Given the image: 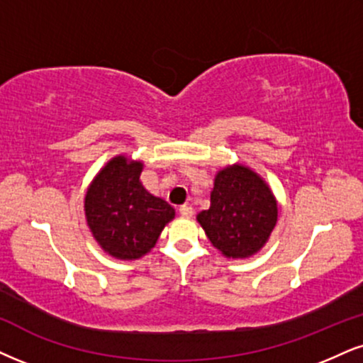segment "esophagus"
<instances>
[{"mask_svg": "<svg viewBox=\"0 0 363 363\" xmlns=\"http://www.w3.org/2000/svg\"><path fill=\"white\" fill-rule=\"evenodd\" d=\"M180 216L183 218L194 217V208H191L190 205H182V207H180Z\"/></svg>", "mask_w": 363, "mask_h": 363, "instance_id": "esophagus-1", "label": "esophagus"}]
</instances>
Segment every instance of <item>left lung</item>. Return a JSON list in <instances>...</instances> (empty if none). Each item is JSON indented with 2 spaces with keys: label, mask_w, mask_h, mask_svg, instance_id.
<instances>
[{
  "label": "left lung",
  "mask_w": 363,
  "mask_h": 363,
  "mask_svg": "<svg viewBox=\"0 0 363 363\" xmlns=\"http://www.w3.org/2000/svg\"><path fill=\"white\" fill-rule=\"evenodd\" d=\"M205 235L227 259H249L269 240L277 222V200L267 182L242 163L218 169L210 208L196 216Z\"/></svg>",
  "instance_id": "8db88e82"
}]
</instances>
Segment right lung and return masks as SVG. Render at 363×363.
I'll list each match as a JSON object with an SVG mask.
<instances>
[{
    "mask_svg": "<svg viewBox=\"0 0 363 363\" xmlns=\"http://www.w3.org/2000/svg\"><path fill=\"white\" fill-rule=\"evenodd\" d=\"M145 163L128 155L111 158L84 196L89 230L111 257L136 261L155 247L174 208L141 183Z\"/></svg>",
    "mask_w": 363,
    "mask_h": 363,
    "instance_id": "add662e5",
    "label": "right lung"
}]
</instances>
